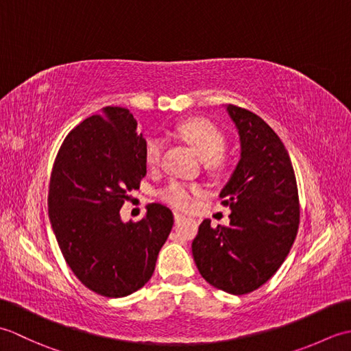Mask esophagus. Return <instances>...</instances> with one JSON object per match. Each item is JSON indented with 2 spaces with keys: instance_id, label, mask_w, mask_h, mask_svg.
<instances>
[{
  "instance_id": "obj_1",
  "label": "esophagus",
  "mask_w": 351,
  "mask_h": 351,
  "mask_svg": "<svg viewBox=\"0 0 351 351\" xmlns=\"http://www.w3.org/2000/svg\"><path fill=\"white\" fill-rule=\"evenodd\" d=\"M173 217H175V221H176V223H180L181 220H184V219H185V215H182L181 213L175 211V213H173Z\"/></svg>"
}]
</instances>
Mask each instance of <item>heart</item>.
Returning <instances> with one entry per match:
<instances>
[{
    "label": "heart",
    "mask_w": 351,
    "mask_h": 351,
    "mask_svg": "<svg viewBox=\"0 0 351 351\" xmlns=\"http://www.w3.org/2000/svg\"><path fill=\"white\" fill-rule=\"evenodd\" d=\"M178 136L196 149V152L204 158L208 167H219L221 164V154L226 147V140L217 126L205 119H189L176 126ZM164 143L161 138L152 137L146 141L145 160L149 167H156L161 161ZM204 195L199 185H190L178 181L169 182L161 190V199L169 205L189 210L195 204V199Z\"/></svg>",
    "instance_id": "obj_1"
}]
</instances>
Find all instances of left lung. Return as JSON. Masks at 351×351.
<instances>
[{
	"instance_id": "8db88e82",
	"label": "left lung",
	"mask_w": 351,
	"mask_h": 351,
	"mask_svg": "<svg viewBox=\"0 0 351 351\" xmlns=\"http://www.w3.org/2000/svg\"><path fill=\"white\" fill-rule=\"evenodd\" d=\"M241 158L221 190L229 226L206 219L191 244L199 273L213 287L241 295L263 287L293 247L300 223L293 164L279 136L252 111L228 106Z\"/></svg>"
}]
</instances>
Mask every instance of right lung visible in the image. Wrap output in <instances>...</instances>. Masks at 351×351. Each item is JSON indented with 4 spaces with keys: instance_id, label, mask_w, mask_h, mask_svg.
Masks as SVG:
<instances>
[{
    "instance_id": "obj_1",
    "label": "right lung",
    "mask_w": 351,
    "mask_h": 351,
    "mask_svg": "<svg viewBox=\"0 0 351 351\" xmlns=\"http://www.w3.org/2000/svg\"><path fill=\"white\" fill-rule=\"evenodd\" d=\"M146 140L130 110L106 107L77 125L51 171L48 210L58 247L84 287L117 299L151 279L173 214L149 204L146 217L123 223L122 205L146 176Z\"/></svg>"
}]
</instances>
